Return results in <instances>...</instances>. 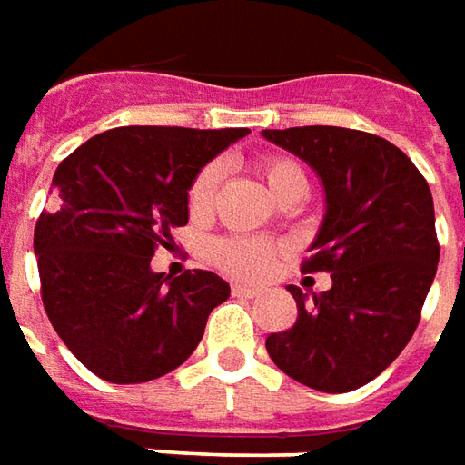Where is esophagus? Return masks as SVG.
<instances>
[{
    "label": "esophagus",
    "instance_id": "esophagus-1",
    "mask_svg": "<svg viewBox=\"0 0 465 465\" xmlns=\"http://www.w3.org/2000/svg\"><path fill=\"white\" fill-rule=\"evenodd\" d=\"M232 295H245V298H255L260 295V288H250V285H242V282H232Z\"/></svg>",
    "mask_w": 465,
    "mask_h": 465
}]
</instances>
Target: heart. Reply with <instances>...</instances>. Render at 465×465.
Instances as JSON below:
<instances>
[{"label":"heart","instance_id":"1","mask_svg":"<svg viewBox=\"0 0 465 465\" xmlns=\"http://www.w3.org/2000/svg\"><path fill=\"white\" fill-rule=\"evenodd\" d=\"M255 170L265 180V185L275 195V200L291 195V193H305V187H308L302 167L292 157L265 154L255 163ZM217 185H220V164L213 163L203 167V173L197 174L195 183L190 185V193H187V207L193 215L203 217L213 210ZM275 255H278V245L272 240L262 238H225L217 240L210 248V258L217 268H223L230 275H238V278L265 275Z\"/></svg>","mask_w":465,"mask_h":465}]
</instances>
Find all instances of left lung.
Masks as SVG:
<instances>
[{
    "instance_id": "left-lung-1",
    "label": "left lung",
    "mask_w": 465,
    "mask_h": 465,
    "mask_svg": "<svg viewBox=\"0 0 465 465\" xmlns=\"http://www.w3.org/2000/svg\"><path fill=\"white\" fill-rule=\"evenodd\" d=\"M311 164L325 215L302 272H331V291L302 295L295 325L265 341L292 381L348 393L371 383L406 348L436 278V213L418 167L383 137L345 127L262 130Z\"/></svg>"
}]
</instances>
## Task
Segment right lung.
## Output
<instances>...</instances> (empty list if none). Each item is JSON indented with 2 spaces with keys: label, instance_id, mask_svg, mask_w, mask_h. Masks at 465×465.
<instances>
[{
  "label": "right lung",
  "instance_id": "1",
  "mask_svg": "<svg viewBox=\"0 0 465 465\" xmlns=\"http://www.w3.org/2000/svg\"><path fill=\"white\" fill-rule=\"evenodd\" d=\"M248 127H114L62 160L35 227L49 322L92 373L147 383L203 341L207 315L230 298L210 270L154 272L157 245L187 225V193L213 157Z\"/></svg>",
  "mask_w": 465,
  "mask_h": 465
}]
</instances>
